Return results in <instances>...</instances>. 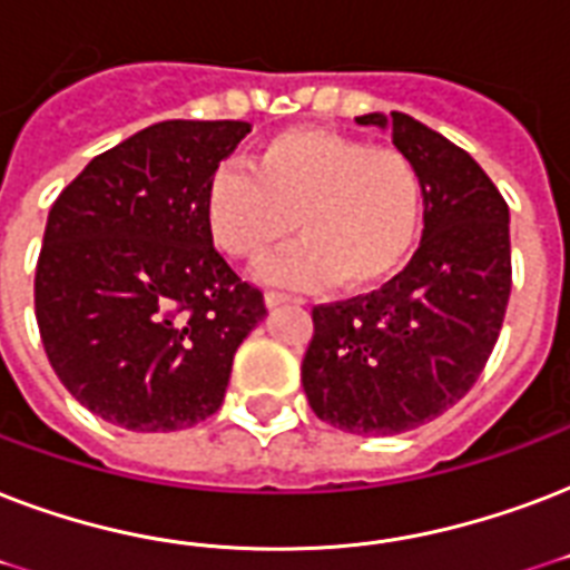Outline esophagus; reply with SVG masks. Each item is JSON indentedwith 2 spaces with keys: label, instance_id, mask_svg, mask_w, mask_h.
I'll use <instances>...</instances> for the list:
<instances>
[{
  "label": "esophagus",
  "instance_id": "esophagus-1",
  "mask_svg": "<svg viewBox=\"0 0 570 570\" xmlns=\"http://www.w3.org/2000/svg\"><path fill=\"white\" fill-rule=\"evenodd\" d=\"M284 304H304V302H302V298H295V295H286V293H266L268 311H275V307H284Z\"/></svg>",
  "mask_w": 570,
  "mask_h": 570
}]
</instances>
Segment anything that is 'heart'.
I'll use <instances>...</instances> for the list:
<instances>
[{
    "instance_id": "heart-1",
    "label": "heart",
    "mask_w": 570,
    "mask_h": 570,
    "mask_svg": "<svg viewBox=\"0 0 570 570\" xmlns=\"http://www.w3.org/2000/svg\"><path fill=\"white\" fill-rule=\"evenodd\" d=\"M248 168L209 177L204 218L215 245L245 263L266 257L295 222L302 242L259 266L266 284L340 281L348 293H364L411 257L423 224V180L396 147L298 127L259 145Z\"/></svg>"
}]
</instances>
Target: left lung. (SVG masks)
I'll return each mask as SVG.
<instances>
[{
    "mask_svg": "<svg viewBox=\"0 0 570 570\" xmlns=\"http://www.w3.org/2000/svg\"><path fill=\"white\" fill-rule=\"evenodd\" d=\"M423 180V239L379 293L313 307L302 364L313 414L387 438L450 411L485 370L512 293L509 206L476 159L402 111L361 115Z\"/></svg>",
    "mask_w": 570,
    "mask_h": 570,
    "instance_id": "obj_1",
    "label": "left lung"
}]
</instances>
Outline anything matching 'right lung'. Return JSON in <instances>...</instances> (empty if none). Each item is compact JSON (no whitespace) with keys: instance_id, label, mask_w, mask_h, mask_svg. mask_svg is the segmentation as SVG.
<instances>
[{"instance_id":"add662e5","label":"right lung","mask_w":570,"mask_h":570,"mask_svg":"<svg viewBox=\"0 0 570 570\" xmlns=\"http://www.w3.org/2000/svg\"><path fill=\"white\" fill-rule=\"evenodd\" d=\"M245 120H163L94 156L49 209L35 316L56 375L129 432L213 416L263 293L206 230L204 191Z\"/></svg>"}]
</instances>
